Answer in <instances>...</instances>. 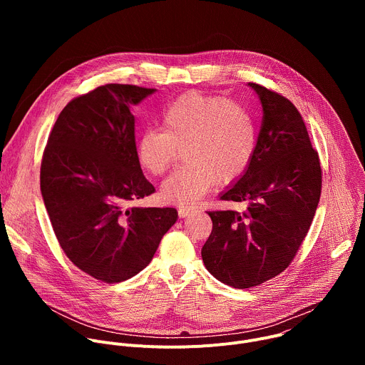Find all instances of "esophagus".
I'll return each instance as SVG.
<instances>
[{"instance_id":"1","label":"esophagus","mask_w":365,"mask_h":365,"mask_svg":"<svg viewBox=\"0 0 365 365\" xmlns=\"http://www.w3.org/2000/svg\"><path fill=\"white\" fill-rule=\"evenodd\" d=\"M192 212H193V210H190V207H179V210H178V214H179L180 218H185V217L190 215Z\"/></svg>"}]
</instances>
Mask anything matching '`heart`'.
<instances>
[{"instance_id": "1", "label": "heart", "mask_w": 365, "mask_h": 365, "mask_svg": "<svg viewBox=\"0 0 365 365\" xmlns=\"http://www.w3.org/2000/svg\"><path fill=\"white\" fill-rule=\"evenodd\" d=\"M162 123L163 130L140 134L135 154L148 173L160 176L183 150L186 163L160 187L166 202L195 205L217 182L225 186L240 180L254 159L255 121L237 101L190 91L163 111Z\"/></svg>"}]
</instances>
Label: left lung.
<instances>
[{
    "label": "left lung",
    "mask_w": 365,
    "mask_h": 365,
    "mask_svg": "<svg viewBox=\"0 0 365 365\" xmlns=\"http://www.w3.org/2000/svg\"><path fill=\"white\" fill-rule=\"evenodd\" d=\"M263 107L254 159L245 175L221 193L245 202L247 211H210L212 232L202 247L206 270L220 282L248 289L292 263L321 197L322 170L293 103L248 82Z\"/></svg>",
    "instance_id": "obj_1"
}]
</instances>
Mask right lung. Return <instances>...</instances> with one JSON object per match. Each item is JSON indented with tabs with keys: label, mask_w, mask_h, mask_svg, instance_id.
<instances>
[{
	"label": "right lung",
	"mask_w": 365,
	"mask_h": 365,
	"mask_svg": "<svg viewBox=\"0 0 365 365\" xmlns=\"http://www.w3.org/2000/svg\"><path fill=\"white\" fill-rule=\"evenodd\" d=\"M154 92L108 83L72 99L43 153L40 189L56 238L78 269L106 283L147 267L178 221L175 207L128 206L154 192L137 159L130 111Z\"/></svg>",
	"instance_id": "obj_1"
}]
</instances>
